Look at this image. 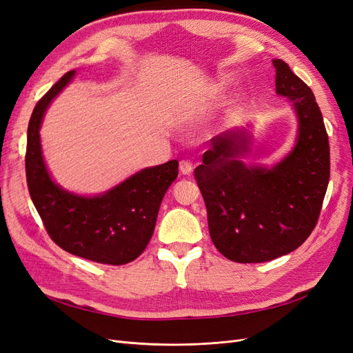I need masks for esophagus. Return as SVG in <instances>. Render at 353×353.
Listing matches in <instances>:
<instances>
[{
  "label": "esophagus",
  "mask_w": 353,
  "mask_h": 353,
  "mask_svg": "<svg viewBox=\"0 0 353 353\" xmlns=\"http://www.w3.org/2000/svg\"><path fill=\"white\" fill-rule=\"evenodd\" d=\"M179 172L183 175H191L193 174V163L188 162V160H181L179 162Z\"/></svg>",
  "instance_id": "34e87169"
}]
</instances>
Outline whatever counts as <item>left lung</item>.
I'll return each mask as SVG.
<instances>
[{
    "label": "left lung",
    "instance_id": "1",
    "mask_svg": "<svg viewBox=\"0 0 353 353\" xmlns=\"http://www.w3.org/2000/svg\"><path fill=\"white\" fill-rule=\"evenodd\" d=\"M272 65L276 94L297 114L293 150L271 169L245 166L239 157L249 152V132H223L194 169L210 239L232 262H268L296 250L314 231L328 187L330 144L315 95L285 61Z\"/></svg>",
    "mask_w": 353,
    "mask_h": 353
}]
</instances>
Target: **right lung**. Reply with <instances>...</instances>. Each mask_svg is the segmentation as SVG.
<instances>
[{
    "instance_id": "1",
    "label": "right lung",
    "mask_w": 353,
    "mask_h": 353,
    "mask_svg": "<svg viewBox=\"0 0 353 353\" xmlns=\"http://www.w3.org/2000/svg\"><path fill=\"white\" fill-rule=\"evenodd\" d=\"M73 74L70 70L61 77L32 112L25 156L29 194L48 236L63 250L99 263L123 265L137 259L150 241L160 203L178 176V160L145 168L101 196L60 188L44 163L39 128L48 104Z\"/></svg>"
}]
</instances>
